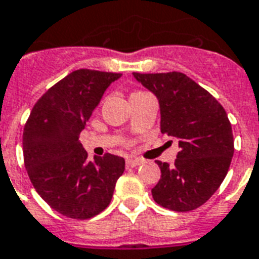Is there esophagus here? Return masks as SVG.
Returning a JSON list of instances; mask_svg holds the SVG:
<instances>
[{
  "mask_svg": "<svg viewBox=\"0 0 259 259\" xmlns=\"http://www.w3.org/2000/svg\"><path fill=\"white\" fill-rule=\"evenodd\" d=\"M141 163H143V160H141V159H137V157H132V159H127V161H126L127 167H137V165H140Z\"/></svg>",
  "mask_w": 259,
  "mask_h": 259,
  "instance_id": "34e87169",
  "label": "esophagus"
}]
</instances>
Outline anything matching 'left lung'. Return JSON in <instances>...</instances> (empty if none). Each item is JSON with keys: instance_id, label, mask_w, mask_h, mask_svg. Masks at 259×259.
<instances>
[{"instance_id": "left-lung-1", "label": "left lung", "mask_w": 259, "mask_h": 259, "mask_svg": "<svg viewBox=\"0 0 259 259\" xmlns=\"http://www.w3.org/2000/svg\"><path fill=\"white\" fill-rule=\"evenodd\" d=\"M159 100L160 130L179 140L174 165L156 161L161 178L153 200L175 212L197 209L224 181L234 156L226 110L208 91L181 72L133 73Z\"/></svg>"}]
</instances>
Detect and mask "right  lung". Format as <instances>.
<instances>
[{"mask_svg":"<svg viewBox=\"0 0 259 259\" xmlns=\"http://www.w3.org/2000/svg\"><path fill=\"white\" fill-rule=\"evenodd\" d=\"M121 73L80 69L53 85L33 106L23 133L28 177L37 194L61 214L85 220L107 208L125 159H88L80 133L104 91Z\"/></svg>","mask_w":259,"mask_h":259,"instance_id":"1","label":"right lung"}]
</instances>
